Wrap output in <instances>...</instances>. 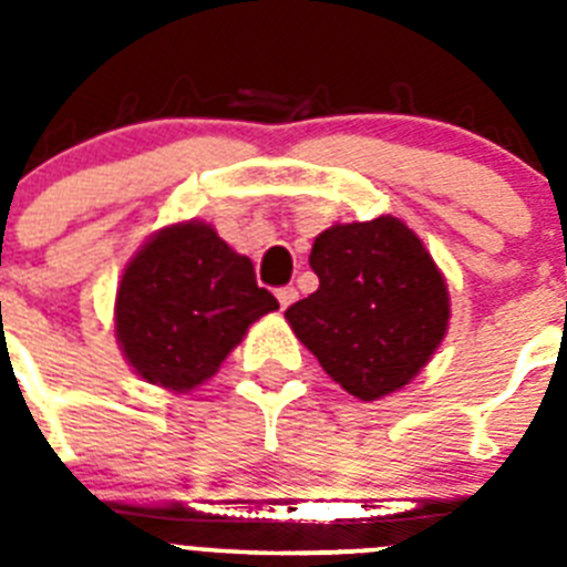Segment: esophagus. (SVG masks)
<instances>
[{
    "label": "esophagus",
    "instance_id": "34e87169",
    "mask_svg": "<svg viewBox=\"0 0 567 567\" xmlns=\"http://www.w3.org/2000/svg\"><path fill=\"white\" fill-rule=\"evenodd\" d=\"M275 295H278L280 309H287L289 303H295V298H298V289H295V287H280Z\"/></svg>",
    "mask_w": 567,
    "mask_h": 567
}]
</instances>
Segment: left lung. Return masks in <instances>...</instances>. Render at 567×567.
<instances>
[{"instance_id":"8db88e82","label":"left lung","mask_w":567,"mask_h":567,"mask_svg":"<svg viewBox=\"0 0 567 567\" xmlns=\"http://www.w3.org/2000/svg\"><path fill=\"white\" fill-rule=\"evenodd\" d=\"M320 287L287 309L323 372L360 400L420 374L449 329V289L423 240L400 218L334 224L315 238Z\"/></svg>"}]
</instances>
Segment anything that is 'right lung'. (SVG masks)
Here are the masks:
<instances>
[{
	"label": "right lung",
	"instance_id": "1",
	"mask_svg": "<svg viewBox=\"0 0 567 567\" xmlns=\"http://www.w3.org/2000/svg\"><path fill=\"white\" fill-rule=\"evenodd\" d=\"M278 309L252 260L209 224L164 227L127 264L115 292V340L135 374L189 392L218 372L255 320Z\"/></svg>",
	"mask_w": 567,
	"mask_h": 567
}]
</instances>
